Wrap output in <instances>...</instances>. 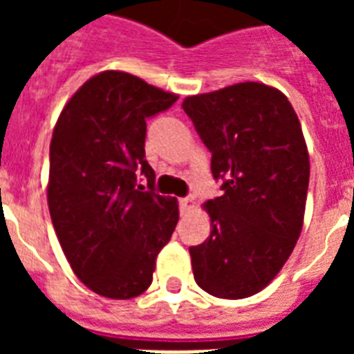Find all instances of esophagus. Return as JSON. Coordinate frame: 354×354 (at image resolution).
I'll return each mask as SVG.
<instances>
[{"instance_id":"1","label":"esophagus","mask_w":354,"mask_h":354,"mask_svg":"<svg viewBox=\"0 0 354 354\" xmlns=\"http://www.w3.org/2000/svg\"><path fill=\"white\" fill-rule=\"evenodd\" d=\"M193 207H194L193 196H187V198L180 200V209H182V213H185V211H191Z\"/></svg>"}]
</instances>
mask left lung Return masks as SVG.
Listing matches in <instances>:
<instances>
[{"label": "left lung", "instance_id": "obj_1", "mask_svg": "<svg viewBox=\"0 0 354 354\" xmlns=\"http://www.w3.org/2000/svg\"><path fill=\"white\" fill-rule=\"evenodd\" d=\"M182 108L222 182L204 204L209 239L189 248L194 281L215 297H250L279 274L301 233L310 176L301 124L288 99L261 82L187 97Z\"/></svg>", "mask_w": 354, "mask_h": 354}]
</instances>
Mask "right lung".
<instances>
[{
    "mask_svg": "<svg viewBox=\"0 0 354 354\" xmlns=\"http://www.w3.org/2000/svg\"><path fill=\"white\" fill-rule=\"evenodd\" d=\"M176 101L139 77L102 71L80 86L53 130V226L75 275L104 297L143 294L178 224L176 198L156 193L145 160L147 119Z\"/></svg>",
    "mask_w": 354,
    "mask_h": 354,
    "instance_id": "obj_1",
    "label": "right lung"
}]
</instances>
